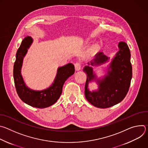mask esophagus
<instances>
[{
    "mask_svg": "<svg viewBox=\"0 0 148 148\" xmlns=\"http://www.w3.org/2000/svg\"><path fill=\"white\" fill-rule=\"evenodd\" d=\"M74 66H75V70L76 71H78L81 69V64L80 62H76L75 64H74Z\"/></svg>",
    "mask_w": 148,
    "mask_h": 148,
    "instance_id": "1",
    "label": "esophagus"
}]
</instances>
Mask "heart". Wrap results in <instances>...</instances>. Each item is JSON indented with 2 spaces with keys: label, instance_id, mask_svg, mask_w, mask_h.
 <instances>
[{
  "label": "heart",
  "instance_id": "heart-1",
  "mask_svg": "<svg viewBox=\"0 0 148 148\" xmlns=\"http://www.w3.org/2000/svg\"><path fill=\"white\" fill-rule=\"evenodd\" d=\"M96 49H97V47H94V50H95Z\"/></svg>",
  "mask_w": 148,
  "mask_h": 148
}]
</instances>
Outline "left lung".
<instances>
[{
  "label": "left lung",
  "mask_w": 148,
  "mask_h": 148,
  "mask_svg": "<svg viewBox=\"0 0 148 148\" xmlns=\"http://www.w3.org/2000/svg\"><path fill=\"white\" fill-rule=\"evenodd\" d=\"M119 51L112 61L107 75L101 79H97L99 88L95 91H90L88 85L90 81L96 79L92 68L86 66L84 71L87 73L85 85V95L88 101L99 108H107L122 101L127 94L132 76V68L130 61V49L125 42H119ZM108 58L102 52H98L91 64L99 65L106 62ZM88 64L90 63L88 62Z\"/></svg>",
  "instance_id": "obj_1"
}]
</instances>
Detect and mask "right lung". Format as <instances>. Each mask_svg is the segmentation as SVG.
Masks as SVG:
<instances>
[{
    "label": "right lung",
    "mask_w": 148,
    "mask_h": 148,
    "mask_svg": "<svg viewBox=\"0 0 148 148\" xmlns=\"http://www.w3.org/2000/svg\"><path fill=\"white\" fill-rule=\"evenodd\" d=\"M32 41L33 39L31 37L26 36L17 50L13 67L14 82L17 93L24 102L35 108H44L51 106L57 102L62 93L65 81L74 73L75 69L72 63L58 68L54 83L46 90L34 91L29 89L25 85L21 75V68L23 57Z\"/></svg>",
    "instance_id": "obj_1"
}]
</instances>
